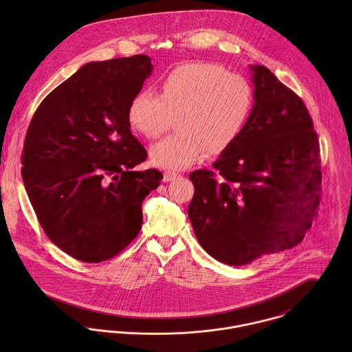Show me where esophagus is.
<instances>
[{
    "mask_svg": "<svg viewBox=\"0 0 352 352\" xmlns=\"http://www.w3.org/2000/svg\"><path fill=\"white\" fill-rule=\"evenodd\" d=\"M179 176H180V175H179V173H176V172H165V173H164V179H162V180H164L165 183H168V182L175 180V179H176V177H179Z\"/></svg>",
    "mask_w": 352,
    "mask_h": 352,
    "instance_id": "esophagus-1",
    "label": "esophagus"
}]
</instances>
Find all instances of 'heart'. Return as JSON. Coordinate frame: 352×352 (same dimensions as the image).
<instances>
[{
  "label": "heart",
  "mask_w": 352,
  "mask_h": 352,
  "mask_svg": "<svg viewBox=\"0 0 352 352\" xmlns=\"http://www.w3.org/2000/svg\"><path fill=\"white\" fill-rule=\"evenodd\" d=\"M160 96L138 92L129 104L133 130L157 138L176 118L175 135L151 148V162L166 169H186L204 151L219 155L230 149L251 118L254 95L251 82L225 67L190 62L169 70L158 84Z\"/></svg>",
  "instance_id": "b5f03b06"
}]
</instances>
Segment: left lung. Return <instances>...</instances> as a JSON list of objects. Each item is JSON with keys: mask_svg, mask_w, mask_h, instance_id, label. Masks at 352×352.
<instances>
[{"mask_svg": "<svg viewBox=\"0 0 352 352\" xmlns=\"http://www.w3.org/2000/svg\"><path fill=\"white\" fill-rule=\"evenodd\" d=\"M254 105L234 145L190 175L188 217L201 248L228 265L298 245L317 215L320 144L303 101L251 65Z\"/></svg>", "mask_w": 352, "mask_h": 352, "instance_id": "obj_1", "label": "left lung"}]
</instances>
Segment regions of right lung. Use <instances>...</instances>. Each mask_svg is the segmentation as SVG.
<instances>
[{
  "label": "right lung",
  "instance_id": "1",
  "mask_svg": "<svg viewBox=\"0 0 352 352\" xmlns=\"http://www.w3.org/2000/svg\"><path fill=\"white\" fill-rule=\"evenodd\" d=\"M153 66L148 55L89 62L41 102L28 126L21 176L38 221L69 256L105 261L142 226V201L162 173L133 168L148 151L127 109Z\"/></svg>",
  "mask_w": 352,
  "mask_h": 352
}]
</instances>
